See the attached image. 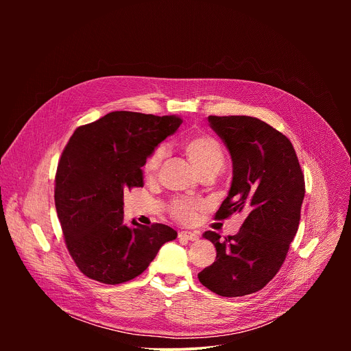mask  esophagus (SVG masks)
<instances>
[{"mask_svg":"<svg viewBox=\"0 0 351 351\" xmlns=\"http://www.w3.org/2000/svg\"><path fill=\"white\" fill-rule=\"evenodd\" d=\"M178 236H179L180 239H186V240H191V241H194V240L198 239V234H197L195 232H187V230L179 232Z\"/></svg>","mask_w":351,"mask_h":351,"instance_id":"obj_1","label":"esophagus"}]
</instances>
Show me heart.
<instances>
[{
    "instance_id": "1",
    "label": "heart",
    "mask_w": 351,
    "mask_h": 351,
    "mask_svg": "<svg viewBox=\"0 0 351 351\" xmlns=\"http://www.w3.org/2000/svg\"><path fill=\"white\" fill-rule=\"evenodd\" d=\"M182 148L199 173L211 171V169L221 171L223 167L225 158H223L222 147L219 141L210 134H204V133L187 134L182 140ZM164 157H165V148L158 147L145 158L143 164V173L145 178H154L157 175ZM199 206L202 204H199V202H195V199L178 198L172 203L171 211L176 219L182 222H190L194 218L195 211L199 208Z\"/></svg>"
}]
</instances>
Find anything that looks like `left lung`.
<instances>
[{
	"mask_svg": "<svg viewBox=\"0 0 351 351\" xmlns=\"http://www.w3.org/2000/svg\"><path fill=\"white\" fill-rule=\"evenodd\" d=\"M233 164L228 197L215 219L234 213L247 217L234 236H203L217 248L213 265L198 280L223 297L261 290L280 269L294 239L304 199V175L290 140L253 117H208Z\"/></svg>",
	"mask_w": 351,
	"mask_h": 351,
	"instance_id": "obj_1",
	"label": "left lung"
}]
</instances>
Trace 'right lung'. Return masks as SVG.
<instances>
[{"mask_svg": "<svg viewBox=\"0 0 351 351\" xmlns=\"http://www.w3.org/2000/svg\"><path fill=\"white\" fill-rule=\"evenodd\" d=\"M180 117L115 111L75 130L56 176V208L68 252L90 279L118 285L143 274L178 232L123 222V193L143 187V164Z\"/></svg>", "mask_w": 351, "mask_h": 351, "instance_id": "right-lung-1", "label": "right lung"}]
</instances>
